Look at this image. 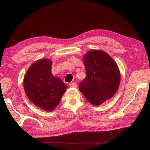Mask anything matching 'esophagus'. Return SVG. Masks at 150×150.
<instances>
[{
	"label": "esophagus",
	"instance_id": "obj_1",
	"mask_svg": "<svg viewBox=\"0 0 150 150\" xmlns=\"http://www.w3.org/2000/svg\"><path fill=\"white\" fill-rule=\"evenodd\" d=\"M69 86L71 87H77V85L75 82H71V83H69Z\"/></svg>",
	"mask_w": 150,
	"mask_h": 150
}]
</instances>
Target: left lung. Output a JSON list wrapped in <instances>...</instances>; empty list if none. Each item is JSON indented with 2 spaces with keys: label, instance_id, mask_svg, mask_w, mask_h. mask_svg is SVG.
I'll use <instances>...</instances> for the list:
<instances>
[{
  "label": "left lung",
  "instance_id": "8db88e82",
  "mask_svg": "<svg viewBox=\"0 0 150 150\" xmlns=\"http://www.w3.org/2000/svg\"><path fill=\"white\" fill-rule=\"evenodd\" d=\"M87 76L79 84L80 91L93 105L111 99L118 90L120 72L109 54L100 50H91L83 57Z\"/></svg>",
  "mask_w": 150,
  "mask_h": 150
}]
</instances>
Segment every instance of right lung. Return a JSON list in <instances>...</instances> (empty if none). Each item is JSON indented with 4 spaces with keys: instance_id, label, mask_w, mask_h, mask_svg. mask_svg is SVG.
I'll use <instances>...</instances> for the list:
<instances>
[{
    "instance_id": "add662e5",
    "label": "right lung",
    "mask_w": 150,
    "mask_h": 150,
    "mask_svg": "<svg viewBox=\"0 0 150 150\" xmlns=\"http://www.w3.org/2000/svg\"><path fill=\"white\" fill-rule=\"evenodd\" d=\"M51 66L49 59L36 61L28 68L23 81L28 99L46 111H52L59 105L67 87L62 80L52 75Z\"/></svg>"
}]
</instances>
